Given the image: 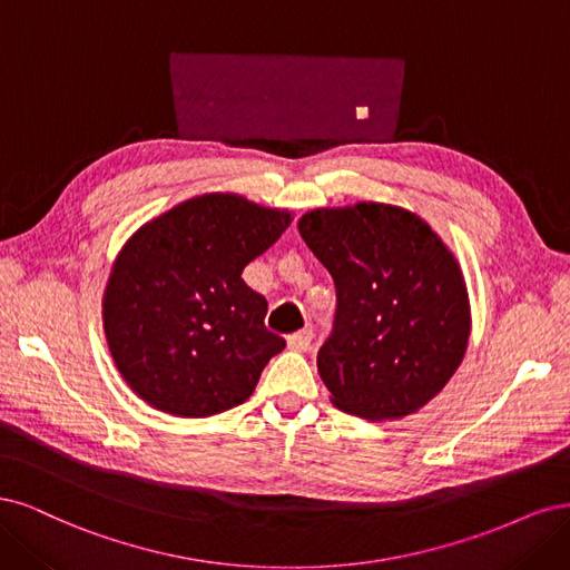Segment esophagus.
Wrapping results in <instances>:
<instances>
[{"instance_id": "obj_1", "label": "esophagus", "mask_w": 570, "mask_h": 570, "mask_svg": "<svg viewBox=\"0 0 570 570\" xmlns=\"http://www.w3.org/2000/svg\"><path fill=\"white\" fill-rule=\"evenodd\" d=\"M312 338H315V332H312V326H305L301 332L288 336V347L291 351H307Z\"/></svg>"}]
</instances>
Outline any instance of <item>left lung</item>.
Here are the masks:
<instances>
[{
    "label": "left lung",
    "mask_w": 570,
    "mask_h": 570,
    "mask_svg": "<svg viewBox=\"0 0 570 570\" xmlns=\"http://www.w3.org/2000/svg\"><path fill=\"white\" fill-rule=\"evenodd\" d=\"M301 236L336 284L334 328L317 353L332 402L362 419H400L445 389L469 343L462 269L410 210L317 208Z\"/></svg>",
    "instance_id": "obj_1"
}]
</instances>
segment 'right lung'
Segmentation results:
<instances>
[{"label": "right lung", "mask_w": 570, "mask_h": 570, "mask_svg": "<svg viewBox=\"0 0 570 570\" xmlns=\"http://www.w3.org/2000/svg\"><path fill=\"white\" fill-rule=\"evenodd\" d=\"M291 223L234 194L185 200L144 225L114 265L104 328L122 379L149 405L210 416L242 405L286 341L242 279Z\"/></svg>", "instance_id": "add662e5"}]
</instances>
